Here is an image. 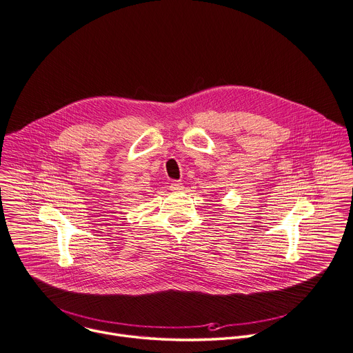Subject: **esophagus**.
Returning <instances> with one entry per match:
<instances>
[{
	"instance_id": "34e87169",
	"label": "esophagus",
	"mask_w": 353,
	"mask_h": 353,
	"mask_svg": "<svg viewBox=\"0 0 353 353\" xmlns=\"http://www.w3.org/2000/svg\"><path fill=\"white\" fill-rule=\"evenodd\" d=\"M184 188V185H183V183H180V181H172L170 183V190L172 191H181Z\"/></svg>"
}]
</instances>
